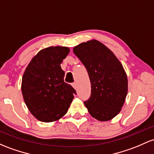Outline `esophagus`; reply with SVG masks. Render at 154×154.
<instances>
[{
	"mask_svg": "<svg viewBox=\"0 0 154 154\" xmlns=\"http://www.w3.org/2000/svg\"><path fill=\"white\" fill-rule=\"evenodd\" d=\"M72 85L73 86V88H74V89L77 88V83H75V82H73V83L72 84Z\"/></svg>",
	"mask_w": 154,
	"mask_h": 154,
	"instance_id": "obj_1",
	"label": "esophagus"
}]
</instances>
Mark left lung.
<instances>
[{
    "instance_id": "left-lung-1",
    "label": "left lung",
    "mask_w": 154,
    "mask_h": 154,
    "mask_svg": "<svg viewBox=\"0 0 154 154\" xmlns=\"http://www.w3.org/2000/svg\"><path fill=\"white\" fill-rule=\"evenodd\" d=\"M74 53L85 66L91 84V96L84 102L91 116L100 121L121 111L128 91L124 67L102 43L92 40L74 47Z\"/></svg>"
}]
</instances>
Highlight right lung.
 Segmentation results:
<instances>
[{
	"instance_id": "1",
	"label": "right lung",
	"mask_w": 154,
	"mask_h": 154,
	"mask_svg": "<svg viewBox=\"0 0 154 154\" xmlns=\"http://www.w3.org/2000/svg\"><path fill=\"white\" fill-rule=\"evenodd\" d=\"M69 52L66 47H50L37 53L27 66L22 80V93L31 114L42 122L63 117L76 91L64 82L60 63Z\"/></svg>"
}]
</instances>
